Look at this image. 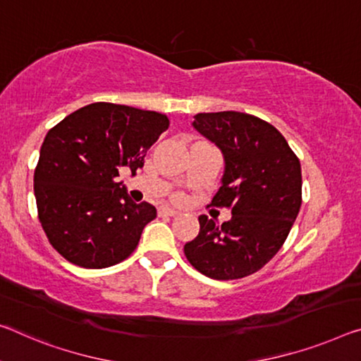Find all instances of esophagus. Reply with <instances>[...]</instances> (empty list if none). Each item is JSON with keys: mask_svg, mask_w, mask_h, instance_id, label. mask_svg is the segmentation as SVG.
Instances as JSON below:
<instances>
[{"mask_svg": "<svg viewBox=\"0 0 361 361\" xmlns=\"http://www.w3.org/2000/svg\"><path fill=\"white\" fill-rule=\"evenodd\" d=\"M176 214H179V212L174 208H169V207L159 208V216H176Z\"/></svg>", "mask_w": 361, "mask_h": 361, "instance_id": "obj_1", "label": "esophagus"}]
</instances>
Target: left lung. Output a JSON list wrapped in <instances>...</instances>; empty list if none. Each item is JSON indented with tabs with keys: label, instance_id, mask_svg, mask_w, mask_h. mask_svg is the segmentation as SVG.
I'll return each mask as SVG.
<instances>
[{
	"label": "left lung",
	"instance_id": "8db88e82",
	"mask_svg": "<svg viewBox=\"0 0 361 361\" xmlns=\"http://www.w3.org/2000/svg\"><path fill=\"white\" fill-rule=\"evenodd\" d=\"M192 126L224 157L216 207L231 208L223 224L202 214L200 232L184 253L200 273L218 281L240 279L262 269L292 229L302 204V168L274 126L257 116L198 113Z\"/></svg>",
	"mask_w": 361,
	"mask_h": 361
}]
</instances>
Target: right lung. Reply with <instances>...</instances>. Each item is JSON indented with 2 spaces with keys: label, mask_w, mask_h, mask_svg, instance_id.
<instances>
[{
  "label": "right lung",
  "mask_w": 361,
  "mask_h": 361,
  "mask_svg": "<svg viewBox=\"0 0 361 361\" xmlns=\"http://www.w3.org/2000/svg\"><path fill=\"white\" fill-rule=\"evenodd\" d=\"M169 127L166 114L92 103L48 132L33 174L43 231L59 255L82 268H108L135 250L157 208L135 203L119 169L132 174Z\"/></svg>",
  "instance_id": "1"
}]
</instances>
